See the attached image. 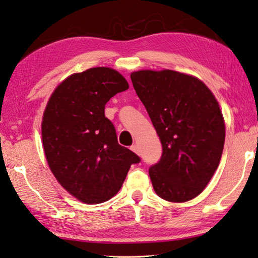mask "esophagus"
<instances>
[{"mask_svg":"<svg viewBox=\"0 0 258 258\" xmlns=\"http://www.w3.org/2000/svg\"><path fill=\"white\" fill-rule=\"evenodd\" d=\"M130 149L133 150L134 153H136V154H138V155H139V148H138V146L136 145V144H135V145H133V146H131Z\"/></svg>","mask_w":258,"mask_h":258,"instance_id":"esophagus-1","label":"esophagus"}]
</instances>
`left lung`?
Wrapping results in <instances>:
<instances>
[{"label":"left lung","mask_w":258,"mask_h":258,"mask_svg":"<svg viewBox=\"0 0 258 258\" xmlns=\"http://www.w3.org/2000/svg\"><path fill=\"white\" fill-rule=\"evenodd\" d=\"M130 77L163 146L149 167L155 192L171 202L192 200L220 163L226 133L219 104L200 80L182 73L139 71Z\"/></svg>","instance_id":"1"}]
</instances>
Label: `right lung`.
Returning a JSON list of instances; mask_svg holds the SVG:
<instances>
[{"label":"right lung","instance_id":"obj_1","mask_svg":"<svg viewBox=\"0 0 258 258\" xmlns=\"http://www.w3.org/2000/svg\"><path fill=\"white\" fill-rule=\"evenodd\" d=\"M124 77L108 67L73 74L57 87L43 113L41 134L48 165L57 181L87 205L110 200L140 157L118 144L104 106L128 90Z\"/></svg>","mask_w":258,"mask_h":258}]
</instances>
